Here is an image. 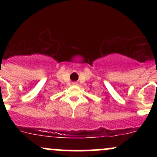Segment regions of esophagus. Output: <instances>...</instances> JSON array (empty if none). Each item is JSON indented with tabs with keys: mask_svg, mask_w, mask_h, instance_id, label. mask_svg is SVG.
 Masks as SVG:
<instances>
[{
	"mask_svg": "<svg viewBox=\"0 0 157 157\" xmlns=\"http://www.w3.org/2000/svg\"><path fill=\"white\" fill-rule=\"evenodd\" d=\"M78 83H77V82H72V85H74V86H75V85H77Z\"/></svg>",
	"mask_w": 157,
	"mask_h": 157,
	"instance_id": "obj_1",
	"label": "esophagus"
}]
</instances>
